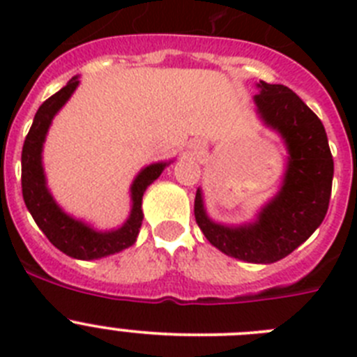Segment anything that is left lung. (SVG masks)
Masks as SVG:
<instances>
[{"instance_id":"obj_1","label":"left lung","mask_w":357,"mask_h":357,"mask_svg":"<svg viewBox=\"0 0 357 357\" xmlns=\"http://www.w3.org/2000/svg\"><path fill=\"white\" fill-rule=\"evenodd\" d=\"M257 112L279 132L288 148V169L275 198L254 223L225 227L209 220L200 189L195 218L209 243L223 254L247 263H275L313 234L329 209L334 162L326 128L301 98L280 84H257Z\"/></svg>"}]
</instances>
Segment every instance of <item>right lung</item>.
Masks as SVG:
<instances>
[{
  "instance_id": "obj_1",
  "label": "right lung",
  "mask_w": 357,
  "mask_h": 357,
  "mask_svg": "<svg viewBox=\"0 0 357 357\" xmlns=\"http://www.w3.org/2000/svg\"><path fill=\"white\" fill-rule=\"evenodd\" d=\"M78 85V78H71L66 87L50 96L37 110L31 128L28 132L21 153V185L23 198L44 236L52 241L61 252L69 257L82 261L100 259L105 255L116 254L132 247L139 234L143 223V209L141 202L143 195L151 182L159 178L168 162H155L141 169L132 184V211L130 216L119 229L109 232H98L89 225L68 216L61 207L56 206L53 197L46 188L43 169V143L46 139L48 128L53 116L62 109Z\"/></svg>"
}]
</instances>
